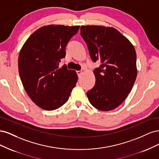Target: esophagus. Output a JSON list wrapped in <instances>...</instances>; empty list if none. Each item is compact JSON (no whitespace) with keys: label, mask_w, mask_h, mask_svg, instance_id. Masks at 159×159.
Segmentation results:
<instances>
[{"label":"esophagus","mask_w":159,"mask_h":159,"mask_svg":"<svg viewBox=\"0 0 159 159\" xmlns=\"http://www.w3.org/2000/svg\"><path fill=\"white\" fill-rule=\"evenodd\" d=\"M82 73H83L82 71H77V74L78 75L79 77H80L81 74H82Z\"/></svg>","instance_id":"obj_1"}]
</instances>
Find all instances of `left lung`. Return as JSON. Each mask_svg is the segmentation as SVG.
<instances>
[{
  "label": "left lung",
  "instance_id": "left-lung-1",
  "mask_svg": "<svg viewBox=\"0 0 159 159\" xmlns=\"http://www.w3.org/2000/svg\"><path fill=\"white\" fill-rule=\"evenodd\" d=\"M80 30L91 60L101 61L93 71L95 84L86 94L96 109L113 110L127 98L136 80L135 50L114 28L88 25L81 26Z\"/></svg>",
  "mask_w": 159,
  "mask_h": 159
}]
</instances>
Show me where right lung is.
<instances>
[{
  "label": "right lung",
  "instance_id": "add662e5",
  "mask_svg": "<svg viewBox=\"0 0 159 159\" xmlns=\"http://www.w3.org/2000/svg\"><path fill=\"white\" fill-rule=\"evenodd\" d=\"M80 26L48 25L34 32L18 57L20 80L30 98L38 107L52 111L68 100L78 81L75 71L60 68L66 47Z\"/></svg>",
  "mask_w": 159,
  "mask_h": 159
}]
</instances>
